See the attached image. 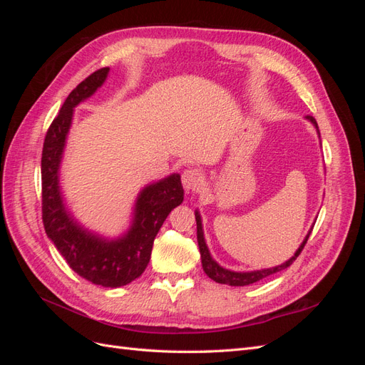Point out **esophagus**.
Here are the masks:
<instances>
[{
	"label": "esophagus",
	"mask_w": 365,
	"mask_h": 365,
	"mask_svg": "<svg viewBox=\"0 0 365 365\" xmlns=\"http://www.w3.org/2000/svg\"><path fill=\"white\" fill-rule=\"evenodd\" d=\"M202 184V173L197 169H187L182 173V185L185 190H195Z\"/></svg>",
	"instance_id": "obj_1"
}]
</instances>
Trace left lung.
Instances as JSON below:
<instances>
[{"label": "left lung", "mask_w": 365, "mask_h": 365, "mask_svg": "<svg viewBox=\"0 0 365 365\" xmlns=\"http://www.w3.org/2000/svg\"><path fill=\"white\" fill-rule=\"evenodd\" d=\"M311 123L317 128V132L319 134L318 130V125L314 117L307 115L306 117ZM195 217H196V235H197V245H200V252H201V260H202V268H204V272L208 275L210 279L215 280L216 283H222V284H230V286H247V284H251V283H256L264 277H268V275H272L275 272L279 271H283L288 267H291L292 262L300 256L302 250L304 248L306 242L309 239V235H311V231H309L307 236L304 237L303 244L298 247V250L295 251L294 256L286 260L284 263L279 264V267H274V268H267V269H260V271H248V272H236V271H230V269H225L220 267L219 263H216L213 260V257L210 256V251L207 248V244H205V239H204V230H202V220H201V215L197 213V210L195 212Z\"/></svg>", "instance_id": "left-lung-1"}]
</instances>
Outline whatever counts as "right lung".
<instances>
[{"label": "right lung", "mask_w": 365, "mask_h": 365, "mask_svg": "<svg viewBox=\"0 0 365 365\" xmlns=\"http://www.w3.org/2000/svg\"><path fill=\"white\" fill-rule=\"evenodd\" d=\"M108 73L109 68H101L77 85L47 130L41 160L42 220L47 236L77 275L105 288H120L145 272L153 240L165 217L182 202L184 190L178 173L146 185L138 193L130 228L117 239L91 233L68 212L59 185V169L73 109L103 85Z\"/></svg>", "instance_id": "1"}]
</instances>
